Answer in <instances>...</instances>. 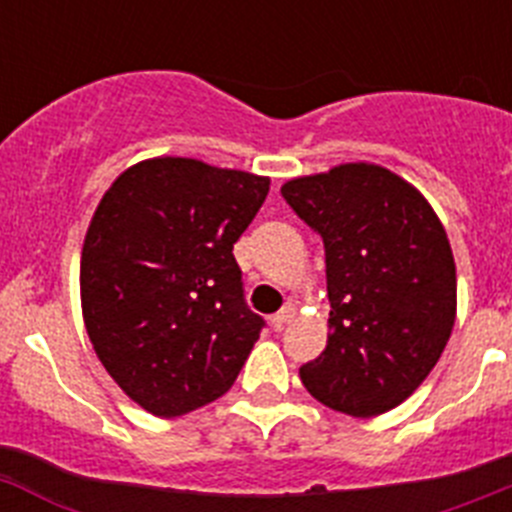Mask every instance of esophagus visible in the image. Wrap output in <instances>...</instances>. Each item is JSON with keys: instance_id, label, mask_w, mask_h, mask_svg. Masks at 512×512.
<instances>
[{"instance_id": "34e87169", "label": "esophagus", "mask_w": 512, "mask_h": 512, "mask_svg": "<svg viewBox=\"0 0 512 512\" xmlns=\"http://www.w3.org/2000/svg\"><path fill=\"white\" fill-rule=\"evenodd\" d=\"M292 315H295V307H292V305H284L282 310H279L277 315L271 318V325H274V328H277V330H282L284 325H287L289 320H292Z\"/></svg>"}]
</instances>
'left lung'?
I'll return each instance as SVG.
<instances>
[{
  "mask_svg": "<svg viewBox=\"0 0 512 512\" xmlns=\"http://www.w3.org/2000/svg\"><path fill=\"white\" fill-rule=\"evenodd\" d=\"M282 197L325 248L330 336L300 366L302 384L338 413H387L431 374L454 328L446 230L418 189L374 164L292 179Z\"/></svg>",
  "mask_w": 512,
  "mask_h": 512,
  "instance_id": "left-lung-1",
  "label": "left lung"
}]
</instances>
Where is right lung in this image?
I'll use <instances>...</instances> for the list:
<instances>
[{
    "mask_svg": "<svg viewBox=\"0 0 512 512\" xmlns=\"http://www.w3.org/2000/svg\"><path fill=\"white\" fill-rule=\"evenodd\" d=\"M269 179L151 158L115 179L84 238L81 310L99 361L140 408L176 418L233 387L264 318L233 243Z\"/></svg>",
    "mask_w": 512,
    "mask_h": 512,
    "instance_id": "add662e5",
    "label": "right lung"
}]
</instances>
